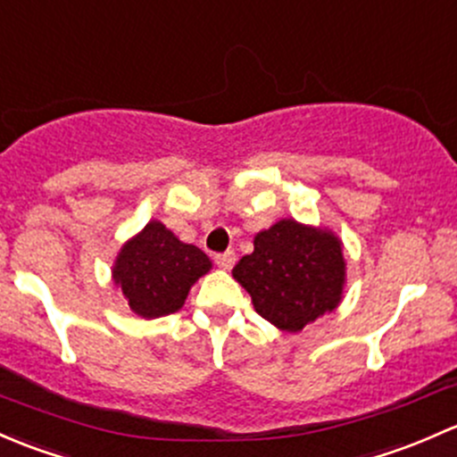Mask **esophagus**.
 <instances>
[{
	"label": "esophagus",
	"instance_id": "1",
	"mask_svg": "<svg viewBox=\"0 0 457 457\" xmlns=\"http://www.w3.org/2000/svg\"><path fill=\"white\" fill-rule=\"evenodd\" d=\"M213 260H215V263H218L220 268H222V270H230V268L235 266V260H237V257H235L233 251H227V253H218V255H215Z\"/></svg>",
	"mask_w": 457,
	"mask_h": 457
}]
</instances>
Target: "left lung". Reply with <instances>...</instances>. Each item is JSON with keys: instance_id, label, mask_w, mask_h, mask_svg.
I'll list each match as a JSON object with an SVG mask.
<instances>
[{"instance_id": "left-lung-1", "label": "left lung", "mask_w": 457, "mask_h": 457, "mask_svg": "<svg viewBox=\"0 0 457 457\" xmlns=\"http://www.w3.org/2000/svg\"><path fill=\"white\" fill-rule=\"evenodd\" d=\"M233 277L251 295L257 314L286 332L337 308L343 293L341 242L326 230L281 220L255 237V251L235 263Z\"/></svg>"}]
</instances>
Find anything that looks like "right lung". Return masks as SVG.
<instances>
[{
  "label": "right lung",
  "instance_id": "obj_1",
  "mask_svg": "<svg viewBox=\"0 0 457 457\" xmlns=\"http://www.w3.org/2000/svg\"><path fill=\"white\" fill-rule=\"evenodd\" d=\"M209 268V257L200 248L182 244L160 222H149L120 251L114 281L136 314L156 319L180 310L191 286Z\"/></svg>",
  "mask_w": 457,
  "mask_h": 457
}]
</instances>
